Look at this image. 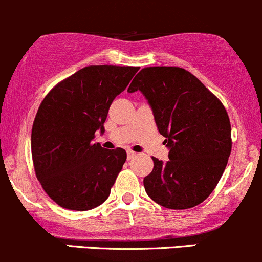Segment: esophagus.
I'll use <instances>...</instances> for the list:
<instances>
[{
    "label": "esophagus",
    "mask_w": 262,
    "mask_h": 262,
    "mask_svg": "<svg viewBox=\"0 0 262 262\" xmlns=\"http://www.w3.org/2000/svg\"><path fill=\"white\" fill-rule=\"evenodd\" d=\"M134 158H136V152H135V151H132V150H127V159H128V160H131V159H134Z\"/></svg>",
    "instance_id": "obj_1"
}]
</instances>
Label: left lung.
I'll return each mask as SVG.
<instances>
[{"label": "left lung", "mask_w": 262, "mask_h": 262, "mask_svg": "<svg viewBox=\"0 0 262 262\" xmlns=\"http://www.w3.org/2000/svg\"><path fill=\"white\" fill-rule=\"evenodd\" d=\"M141 91L152 108L169 160L152 158L144 179L147 195L169 209H188L206 201L227 165L231 122L222 102L195 75L179 67H147L127 92Z\"/></svg>", "instance_id": "1"}]
</instances>
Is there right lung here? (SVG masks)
<instances>
[{"instance_id": "right-lung-1", "label": "right lung", "mask_w": 262, "mask_h": 262, "mask_svg": "<svg viewBox=\"0 0 262 262\" xmlns=\"http://www.w3.org/2000/svg\"><path fill=\"white\" fill-rule=\"evenodd\" d=\"M139 67L90 66L59 82L45 96L31 131L36 178L58 206L72 211L96 208L108 198L126 151L96 142L104 131L113 99L125 91Z\"/></svg>"}]
</instances>
